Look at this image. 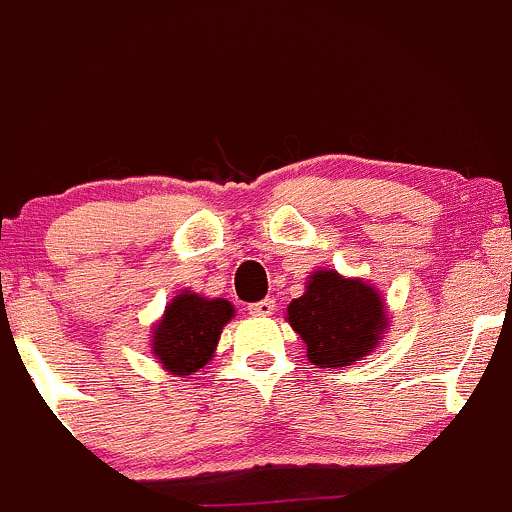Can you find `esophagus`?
Masks as SVG:
<instances>
[{
	"mask_svg": "<svg viewBox=\"0 0 512 512\" xmlns=\"http://www.w3.org/2000/svg\"><path fill=\"white\" fill-rule=\"evenodd\" d=\"M247 310H250V315L267 317V315H272V310H275V300H272V297H265V300H260V302H252Z\"/></svg>",
	"mask_w": 512,
	"mask_h": 512,
	"instance_id": "obj_1",
	"label": "esophagus"
}]
</instances>
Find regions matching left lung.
Instances as JSON below:
<instances>
[{
    "instance_id": "1",
    "label": "left lung",
    "mask_w": 512,
    "mask_h": 512,
    "mask_svg": "<svg viewBox=\"0 0 512 512\" xmlns=\"http://www.w3.org/2000/svg\"><path fill=\"white\" fill-rule=\"evenodd\" d=\"M287 322L307 345L317 367L355 365L382 340L388 310L380 292L335 270L312 272L305 295L287 307Z\"/></svg>"
}]
</instances>
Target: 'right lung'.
I'll use <instances>...</instances> for the list:
<instances>
[{"label":"right lung","mask_w":512,"mask_h":512,"mask_svg":"<svg viewBox=\"0 0 512 512\" xmlns=\"http://www.w3.org/2000/svg\"><path fill=\"white\" fill-rule=\"evenodd\" d=\"M235 315L232 302L180 292L152 332V352L172 375H195L215 355L220 332Z\"/></svg>","instance_id":"obj_1"}]
</instances>
